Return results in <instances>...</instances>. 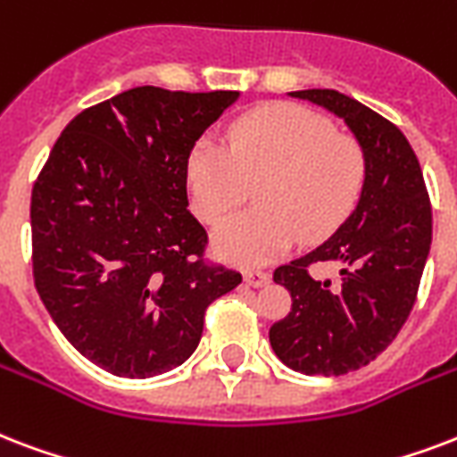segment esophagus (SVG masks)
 I'll list each match as a JSON object with an SVG mask.
<instances>
[{
	"mask_svg": "<svg viewBox=\"0 0 457 457\" xmlns=\"http://www.w3.org/2000/svg\"><path fill=\"white\" fill-rule=\"evenodd\" d=\"M244 283L259 290V287H266L270 283V278L266 273H261V270H244Z\"/></svg>",
	"mask_w": 457,
	"mask_h": 457,
	"instance_id": "1",
	"label": "esophagus"
}]
</instances>
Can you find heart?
I'll return each mask as SVG.
<instances>
[{
	"label": "heart",
	"mask_w": 457,
	"mask_h": 457,
	"mask_svg": "<svg viewBox=\"0 0 457 457\" xmlns=\"http://www.w3.org/2000/svg\"><path fill=\"white\" fill-rule=\"evenodd\" d=\"M367 174L360 144L336 134L326 117L302 104L275 103L228 131V145L204 138L187 165L191 205L215 225L258 184L259 211L222 222L213 249L235 266H266L297 242L330 235L353 211Z\"/></svg>",
	"instance_id": "obj_1"
}]
</instances>
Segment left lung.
<instances>
[{
	"mask_svg": "<svg viewBox=\"0 0 457 457\" xmlns=\"http://www.w3.org/2000/svg\"><path fill=\"white\" fill-rule=\"evenodd\" d=\"M287 96L343 120L367 160L353 213L313 252L273 273L292 297V312L268 333L278 360L306 376H340L376 360L412 312L431 246L429 194L420 160L395 124L337 90ZM321 260L341 266L337 284L308 275Z\"/></svg>",
	"mask_w": 457,
	"mask_h": 457,
	"instance_id": "left-lung-1",
	"label": "left lung"
}]
</instances>
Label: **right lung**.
<instances>
[{
  "mask_svg": "<svg viewBox=\"0 0 457 457\" xmlns=\"http://www.w3.org/2000/svg\"><path fill=\"white\" fill-rule=\"evenodd\" d=\"M239 90H124L66 124L30 198L33 275L52 321L104 371L151 378L198 347L204 313L242 283L208 266L187 165Z\"/></svg>",
  "mask_w": 457,
  "mask_h": 457,
  "instance_id": "obj_1",
  "label": "right lung"
}]
</instances>
